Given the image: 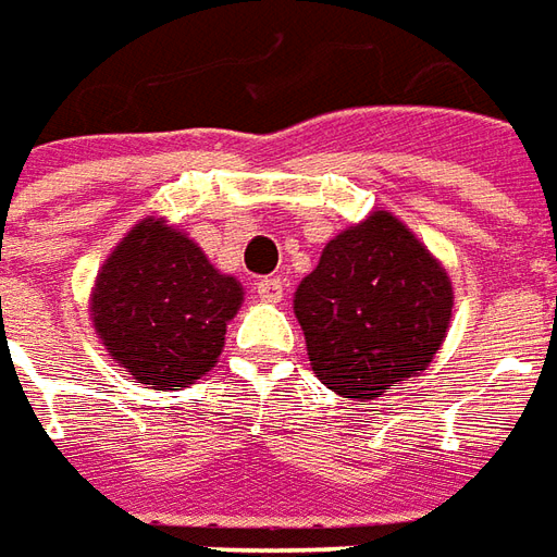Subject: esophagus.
Instances as JSON below:
<instances>
[{
	"mask_svg": "<svg viewBox=\"0 0 557 557\" xmlns=\"http://www.w3.org/2000/svg\"><path fill=\"white\" fill-rule=\"evenodd\" d=\"M260 299H267V302H278L282 294H285V282L278 278V275H267V278H260L258 285H255Z\"/></svg>",
	"mask_w": 557,
	"mask_h": 557,
	"instance_id": "esophagus-1",
	"label": "esophagus"
}]
</instances>
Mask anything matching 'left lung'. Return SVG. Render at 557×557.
<instances>
[{"label": "left lung", "mask_w": 557, "mask_h": 557, "mask_svg": "<svg viewBox=\"0 0 557 557\" xmlns=\"http://www.w3.org/2000/svg\"><path fill=\"white\" fill-rule=\"evenodd\" d=\"M314 374L345 398H374L423 372L447 335L453 287L389 212L326 243L294 297Z\"/></svg>", "instance_id": "8db88e82"}]
</instances>
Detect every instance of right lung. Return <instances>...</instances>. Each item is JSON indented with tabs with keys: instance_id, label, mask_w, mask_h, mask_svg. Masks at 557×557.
<instances>
[{
	"instance_id": "right-lung-1",
	"label": "right lung",
	"mask_w": 557,
	"mask_h": 557,
	"mask_svg": "<svg viewBox=\"0 0 557 557\" xmlns=\"http://www.w3.org/2000/svg\"><path fill=\"white\" fill-rule=\"evenodd\" d=\"M243 302L236 278L159 219H146L98 272L92 314L101 345L137 384H195L224 348Z\"/></svg>"
}]
</instances>
